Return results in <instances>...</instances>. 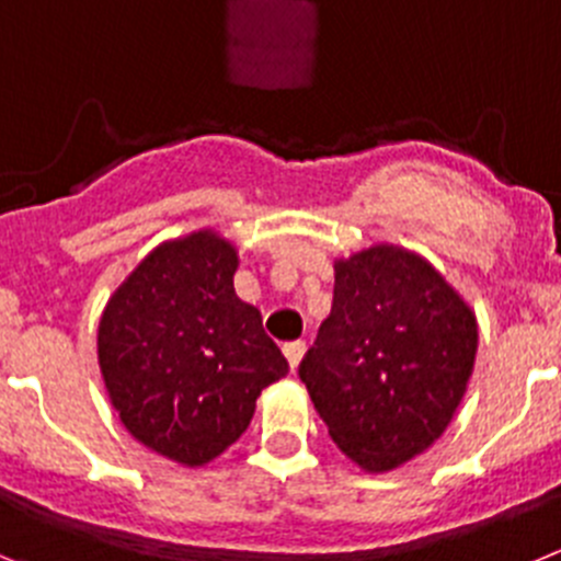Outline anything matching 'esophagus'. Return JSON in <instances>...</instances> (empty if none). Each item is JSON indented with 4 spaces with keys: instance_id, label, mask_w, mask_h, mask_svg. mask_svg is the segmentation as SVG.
<instances>
[{
    "instance_id": "esophagus-1",
    "label": "esophagus",
    "mask_w": 561,
    "mask_h": 561,
    "mask_svg": "<svg viewBox=\"0 0 561 561\" xmlns=\"http://www.w3.org/2000/svg\"><path fill=\"white\" fill-rule=\"evenodd\" d=\"M285 357H287V363H290V371H296V368H299V363H301V357H305V343L301 341H293V343H285Z\"/></svg>"
}]
</instances>
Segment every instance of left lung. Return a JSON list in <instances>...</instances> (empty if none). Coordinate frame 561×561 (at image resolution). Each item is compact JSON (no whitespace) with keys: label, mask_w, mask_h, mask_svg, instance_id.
<instances>
[{"label":"left lung","mask_w":561,"mask_h":561,"mask_svg":"<svg viewBox=\"0 0 561 561\" xmlns=\"http://www.w3.org/2000/svg\"><path fill=\"white\" fill-rule=\"evenodd\" d=\"M332 310L299 377L332 442L368 476L442 438L476 368L478 318L411 249L375 243L337 256Z\"/></svg>","instance_id":"8db88e82"}]
</instances>
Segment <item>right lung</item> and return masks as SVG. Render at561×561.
<instances>
[{
	"label": "right lung",
	"mask_w": 561,
	"mask_h": 561,
	"mask_svg": "<svg viewBox=\"0 0 561 561\" xmlns=\"http://www.w3.org/2000/svg\"><path fill=\"white\" fill-rule=\"evenodd\" d=\"M240 254L218 229L156 245L98 324L105 393L148 450L206 467L243 436L262 388L287 375L254 305L234 293Z\"/></svg>",
	"instance_id": "right-lung-1"
}]
</instances>
